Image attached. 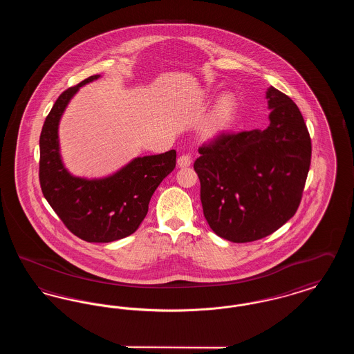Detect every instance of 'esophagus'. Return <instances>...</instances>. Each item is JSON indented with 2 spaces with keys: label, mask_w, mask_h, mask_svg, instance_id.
Here are the masks:
<instances>
[{
  "label": "esophagus",
  "mask_w": 354,
  "mask_h": 354,
  "mask_svg": "<svg viewBox=\"0 0 354 354\" xmlns=\"http://www.w3.org/2000/svg\"><path fill=\"white\" fill-rule=\"evenodd\" d=\"M191 163H192V158L188 153H183L178 158V167H180V169H185V167L191 166Z\"/></svg>",
  "instance_id": "34e87169"
}]
</instances>
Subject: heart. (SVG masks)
<instances>
[{
    "instance_id": "1",
    "label": "heart",
    "mask_w": 354,
    "mask_h": 354,
    "mask_svg": "<svg viewBox=\"0 0 354 354\" xmlns=\"http://www.w3.org/2000/svg\"><path fill=\"white\" fill-rule=\"evenodd\" d=\"M236 102L231 95H225L220 100L215 111L208 119L204 134L208 138H218L223 134L235 118Z\"/></svg>"
}]
</instances>
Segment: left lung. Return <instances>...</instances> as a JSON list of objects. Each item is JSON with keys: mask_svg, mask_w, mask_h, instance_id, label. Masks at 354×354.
<instances>
[{"mask_svg": "<svg viewBox=\"0 0 354 354\" xmlns=\"http://www.w3.org/2000/svg\"><path fill=\"white\" fill-rule=\"evenodd\" d=\"M266 130L223 133L199 147L194 169L203 214L216 235L250 243L290 219L303 198L312 143L297 104L270 86Z\"/></svg>", "mask_w": 354, "mask_h": 354, "instance_id": "obj_1", "label": "left lung"}]
</instances>
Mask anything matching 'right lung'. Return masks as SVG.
Wrapping results in <instances>:
<instances>
[{"label": "right lung", "instance_id": "add662e5", "mask_svg": "<svg viewBox=\"0 0 354 354\" xmlns=\"http://www.w3.org/2000/svg\"><path fill=\"white\" fill-rule=\"evenodd\" d=\"M91 75L65 90L51 107L39 136V185L45 199L71 234L88 243H110L134 234L149 211L152 194L176 165V151L136 158L115 175L86 180L64 167L58 122L77 90Z\"/></svg>", "mask_w": 354, "mask_h": 354}]
</instances>
